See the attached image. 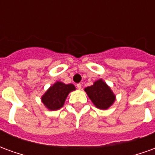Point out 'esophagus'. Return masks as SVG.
<instances>
[{"mask_svg":"<svg viewBox=\"0 0 155 155\" xmlns=\"http://www.w3.org/2000/svg\"><path fill=\"white\" fill-rule=\"evenodd\" d=\"M76 87H77L78 89H79V90H81V87H82V84H76Z\"/></svg>","mask_w":155,"mask_h":155,"instance_id":"esophagus-1","label":"esophagus"}]
</instances>
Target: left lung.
Masks as SVG:
<instances>
[{
	"instance_id": "left-lung-1",
	"label": "left lung",
	"mask_w": 155,
	"mask_h": 155,
	"mask_svg": "<svg viewBox=\"0 0 155 155\" xmlns=\"http://www.w3.org/2000/svg\"><path fill=\"white\" fill-rule=\"evenodd\" d=\"M84 91L94 106L102 110H108L116 100L114 92L102 79L94 81L91 86L84 88Z\"/></svg>"
}]
</instances>
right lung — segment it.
Here are the masks:
<instances>
[{
  "instance_id": "obj_1",
  "label": "right lung",
  "mask_w": 155,
  "mask_h": 155,
  "mask_svg": "<svg viewBox=\"0 0 155 155\" xmlns=\"http://www.w3.org/2000/svg\"><path fill=\"white\" fill-rule=\"evenodd\" d=\"M73 91H75L73 84L56 81L41 96V101L49 110H57L63 107L68 94Z\"/></svg>"
}]
</instances>
